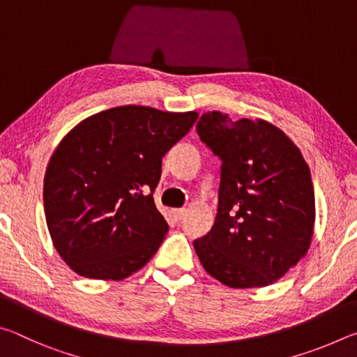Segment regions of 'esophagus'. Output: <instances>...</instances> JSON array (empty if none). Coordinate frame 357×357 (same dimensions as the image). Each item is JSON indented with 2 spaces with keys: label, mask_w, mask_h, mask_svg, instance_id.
<instances>
[{
  "label": "esophagus",
  "mask_w": 357,
  "mask_h": 357,
  "mask_svg": "<svg viewBox=\"0 0 357 357\" xmlns=\"http://www.w3.org/2000/svg\"><path fill=\"white\" fill-rule=\"evenodd\" d=\"M185 213H187V211H185L184 208H179V209H174V211H173V214H174V217H176L178 220L183 219V217L185 215Z\"/></svg>",
  "instance_id": "1"
}]
</instances>
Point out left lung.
Listing matches in <instances>:
<instances>
[{"label":"left lung","mask_w":357,"mask_h":357,"mask_svg":"<svg viewBox=\"0 0 357 357\" xmlns=\"http://www.w3.org/2000/svg\"><path fill=\"white\" fill-rule=\"evenodd\" d=\"M220 157L219 206L193 241L206 273L229 288L268 287L309 250L315 227L310 168L285 132L264 119L208 112L197 124Z\"/></svg>","instance_id":"obj_1"}]
</instances>
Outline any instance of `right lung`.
<instances>
[{"label": "right lung", "instance_id": "right-lung-1", "mask_svg": "<svg viewBox=\"0 0 357 357\" xmlns=\"http://www.w3.org/2000/svg\"><path fill=\"white\" fill-rule=\"evenodd\" d=\"M197 118V112L114 107L59 142L47 165L44 209L53 245L74 273L123 280L153 258L168 231L153 198L162 157Z\"/></svg>", "mask_w": 357, "mask_h": 357}]
</instances>
